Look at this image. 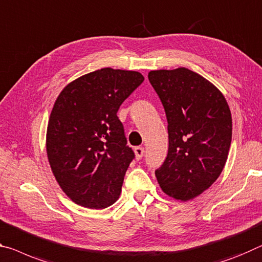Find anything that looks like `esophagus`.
<instances>
[{
	"mask_svg": "<svg viewBox=\"0 0 262 262\" xmlns=\"http://www.w3.org/2000/svg\"><path fill=\"white\" fill-rule=\"evenodd\" d=\"M134 151H135L136 159H138V160L142 159L143 155H144V148H143V147H136V148L134 149Z\"/></svg>",
	"mask_w": 262,
	"mask_h": 262,
	"instance_id": "obj_1",
	"label": "esophagus"
}]
</instances>
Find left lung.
<instances>
[{"label":"left lung","instance_id":"8db88e82","mask_svg":"<svg viewBox=\"0 0 262 262\" xmlns=\"http://www.w3.org/2000/svg\"><path fill=\"white\" fill-rule=\"evenodd\" d=\"M148 79L168 120V155L157 182L168 196L189 201L209 189L226 163L230 107L217 87L189 69L150 71Z\"/></svg>","mask_w":262,"mask_h":262}]
</instances>
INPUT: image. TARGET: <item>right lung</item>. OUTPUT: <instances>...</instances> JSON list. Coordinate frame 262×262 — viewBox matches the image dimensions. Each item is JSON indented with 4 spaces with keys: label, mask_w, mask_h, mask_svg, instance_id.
Wrapping results in <instances>:
<instances>
[{
    "label": "right lung",
    "mask_w": 262,
    "mask_h": 262,
    "mask_svg": "<svg viewBox=\"0 0 262 262\" xmlns=\"http://www.w3.org/2000/svg\"><path fill=\"white\" fill-rule=\"evenodd\" d=\"M143 80L140 72L105 68L70 82L58 95L47 152L58 184L76 204L105 209L119 198L135 154L116 113Z\"/></svg>",
    "instance_id": "obj_1"
}]
</instances>
